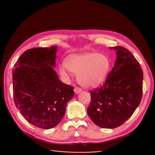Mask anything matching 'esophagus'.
<instances>
[{"instance_id":"esophagus-1","label":"esophagus","mask_w":155,"mask_h":155,"mask_svg":"<svg viewBox=\"0 0 155 155\" xmlns=\"http://www.w3.org/2000/svg\"><path fill=\"white\" fill-rule=\"evenodd\" d=\"M74 90L75 94H78V93H80L81 91H82V89L80 88V87H76L74 89Z\"/></svg>"}]
</instances>
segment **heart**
Returning a JSON list of instances; mask_svg holds the SVG:
<instances>
[{
	"label": "heart",
	"mask_w": 155,
	"mask_h": 155,
	"mask_svg": "<svg viewBox=\"0 0 155 155\" xmlns=\"http://www.w3.org/2000/svg\"><path fill=\"white\" fill-rule=\"evenodd\" d=\"M65 67L75 74L81 85L86 87H97L104 82L111 69V61L107 56L99 52H87L72 55L65 61ZM63 75L68 72L64 68L60 69Z\"/></svg>",
	"instance_id": "b5f03b06"
}]
</instances>
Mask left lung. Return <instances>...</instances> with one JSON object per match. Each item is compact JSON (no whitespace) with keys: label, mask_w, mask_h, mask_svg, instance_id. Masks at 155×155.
Listing matches in <instances>:
<instances>
[{"label":"left lung","mask_w":155,"mask_h":155,"mask_svg":"<svg viewBox=\"0 0 155 155\" xmlns=\"http://www.w3.org/2000/svg\"><path fill=\"white\" fill-rule=\"evenodd\" d=\"M114 67L101 87L91 90L87 114L101 128L121 126L139 106L143 93V71L131 52L118 46Z\"/></svg>","instance_id":"1"}]
</instances>
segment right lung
Masks as SVG:
<instances>
[{"label": "right lung", "mask_w": 155, "mask_h": 155, "mask_svg": "<svg viewBox=\"0 0 155 155\" xmlns=\"http://www.w3.org/2000/svg\"><path fill=\"white\" fill-rule=\"evenodd\" d=\"M57 46L26 51L14 64L13 94L15 107L27 121L49 129L61 121L74 87L62 83L55 66Z\"/></svg>", "instance_id": "1"}]
</instances>
